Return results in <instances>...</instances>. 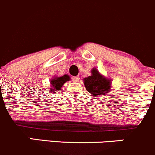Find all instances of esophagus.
<instances>
[{
	"label": "esophagus",
	"mask_w": 155,
	"mask_h": 155,
	"mask_svg": "<svg viewBox=\"0 0 155 155\" xmlns=\"http://www.w3.org/2000/svg\"><path fill=\"white\" fill-rule=\"evenodd\" d=\"M72 81H74V82H79V76H73Z\"/></svg>",
	"instance_id": "obj_1"
}]
</instances>
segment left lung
<instances>
[{
  "label": "left lung",
  "instance_id": "left-lung-1",
  "mask_svg": "<svg viewBox=\"0 0 155 155\" xmlns=\"http://www.w3.org/2000/svg\"><path fill=\"white\" fill-rule=\"evenodd\" d=\"M91 74V76L84 79V84L87 91L96 98L110 93L111 80L102 76L95 68L92 69Z\"/></svg>",
  "mask_w": 155,
  "mask_h": 155
}]
</instances>
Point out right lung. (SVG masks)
I'll return each instance as SVG.
<instances>
[{
	"label": "right lung",
	"instance_id": "1",
	"mask_svg": "<svg viewBox=\"0 0 155 155\" xmlns=\"http://www.w3.org/2000/svg\"><path fill=\"white\" fill-rule=\"evenodd\" d=\"M71 79L68 75L65 74L62 76H55L51 80V88H49V92L51 93L59 91L62 87L63 84L66 81Z\"/></svg>",
	"mask_w": 155,
	"mask_h": 155
}]
</instances>
